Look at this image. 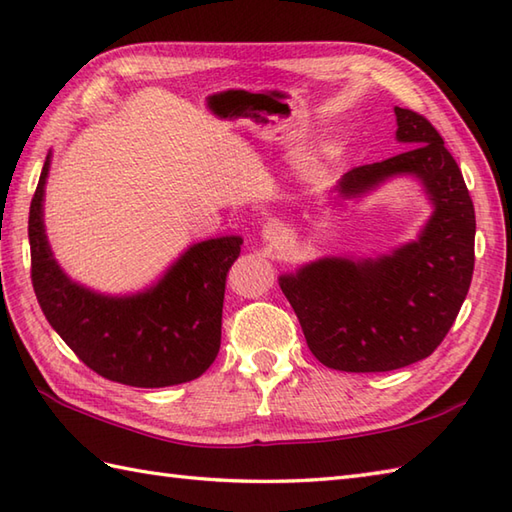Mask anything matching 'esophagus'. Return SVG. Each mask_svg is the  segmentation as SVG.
<instances>
[{
  "instance_id": "34e87169",
  "label": "esophagus",
  "mask_w": 512,
  "mask_h": 512,
  "mask_svg": "<svg viewBox=\"0 0 512 512\" xmlns=\"http://www.w3.org/2000/svg\"><path fill=\"white\" fill-rule=\"evenodd\" d=\"M262 237L273 248H284V244L288 242V228L277 220H268L262 228Z\"/></svg>"
}]
</instances>
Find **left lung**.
Wrapping results in <instances>:
<instances>
[{
    "label": "left lung",
    "instance_id": "left-lung-1",
    "mask_svg": "<svg viewBox=\"0 0 512 512\" xmlns=\"http://www.w3.org/2000/svg\"><path fill=\"white\" fill-rule=\"evenodd\" d=\"M407 149L343 173L341 200L411 176L433 206L418 239L378 257H321L279 277L310 352L339 372H391L433 354L458 317L475 266V209L458 162L427 118L394 107Z\"/></svg>",
    "mask_w": 512,
    "mask_h": 512
}]
</instances>
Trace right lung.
Listing matches in <instances>:
<instances>
[{
    "mask_svg": "<svg viewBox=\"0 0 512 512\" xmlns=\"http://www.w3.org/2000/svg\"><path fill=\"white\" fill-rule=\"evenodd\" d=\"M50 154L30 202L28 239L32 288L65 345L114 383L169 387L202 376L220 352L228 268L242 237L226 235L189 246L154 286L112 297L76 284L63 273L43 226Z\"/></svg>",
    "mask_w": 512,
    "mask_h": 512,
    "instance_id": "right-lung-1",
    "label": "right lung"
}]
</instances>
